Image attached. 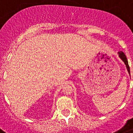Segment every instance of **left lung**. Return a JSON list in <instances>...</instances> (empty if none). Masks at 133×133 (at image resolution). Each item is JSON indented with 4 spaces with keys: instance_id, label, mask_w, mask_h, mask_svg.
Listing matches in <instances>:
<instances>
[{
    "instance_id": "1",
    "label": "left lung",
    "mask_w": 133,
    "mask_h": 133,
    "mask_svg": "<svg viewBox=\"0 0 133 133\" xmlns=\"http://www.w3.org/2000/svg\"><path fill=\"white\" fill-rule=\"evenodd\" d=\"M118 55H119V57L120 58V59H122V61L124 63V64L126 65V69H127V71H128V74H130V68H129V65H128V60H127V58H126V55H125V54L122 51H119L118 52Z\"/></svg>"
}]
</instances>
